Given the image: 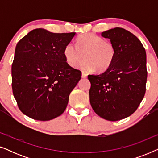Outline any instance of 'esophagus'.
I'll return each mask as SVG.
<instances>
[{"mask_svg": "<svg viewBox=\"0 0 158 158\" xmlns=\"http://www.w3.org/2000/svg\"><path fill=\"white\" fill-rule=\"evenodd\" d=\"M82 77H83V78H86V77H87V75H86L85 73H82Z\"/></svg>", "mask_w": 158, "mask_h": 158, "instance_id": "obj_1", "label": "esophagus"}]
</instances>
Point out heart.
Returning a JSON list of instances; mask_svg holds the SVG:
<instances>
[{
	"label": "heart",
	"mask_w": 158,
	"mask_h": 158,
	"mask_svg": "<svg viewBox=\"0 0 158 158\" xmlns=\"http://www.w3.org/2000/svg\"><path fill=\"white\" fill-rule=\"evenodd\" d=\"M116 55L114 44L95 34H83L77 38L76 45L68 43L64 49V56L69 65L76 68L83 56L86 59L77 68L84 72L97 69L99 72L111 66Z\"/></svg>",
	"instance_id": "heart-1"
}]
</instances>
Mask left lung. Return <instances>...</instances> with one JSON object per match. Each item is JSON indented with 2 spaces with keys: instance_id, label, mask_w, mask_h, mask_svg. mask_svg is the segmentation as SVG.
Instances as JSON below:
<instances>
[{
  "instance_id": "8db88e82",
  "label": "left lung",
  "mask_w": 158,
  "mask_h": 158,
  "mask_svg": "<svg viewBox=\"0 0 158 158\" xmlns=\"http://www.w3.org/2000/svg\"><path fill=\"white\" fill-rule=\"evenodd\" d=\"M116 49L111 66L101 74L88 76L90 103L94 111L108 121H118L135 112L144 98L148 72L146 52L137 36L116 27L101 33Z\"/></svg>"
}]
</instances>
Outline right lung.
Here are the masks:
<instances>
[{
  "instance_id": "add662e5",
  "label": "right lung",
  "mask_w": 158,
  "mask_h": 158,
  "mask_svg": "<svg viewBox=\"0 0 158 158\" xmlns=\"http://www.w3.org/2000/svg\"><path fill=\"white\" fill-rule=\"evenodd\" d=\"M75 35L44 29L29 32L17 43L11 68L12 89L26 116L49 121L61 115L81 72L67 63L64 49Z\"/></svg>"
}]
</instances>
